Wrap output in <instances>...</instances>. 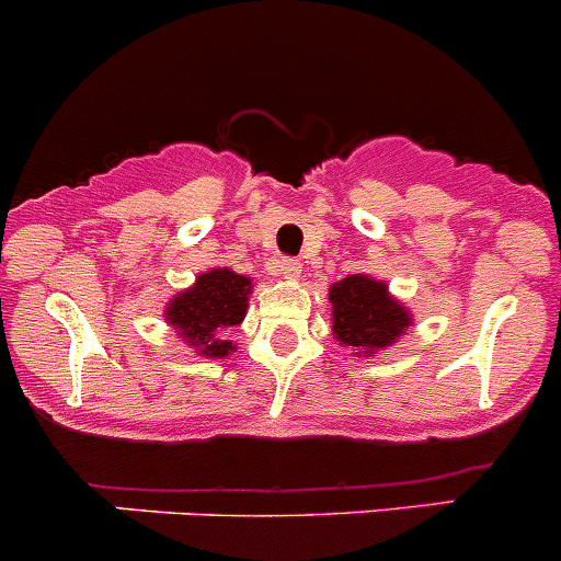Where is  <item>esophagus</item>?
<instances>
[{"label": "esophagus", "mask_w": 561, "mask_h": 561, "mask_svg": "<svg viewBox=\"0 0 561 561\" xmlns=\"http://www.w3.org/2000/svg\"><path fill=\"white\" fill-rule=\"evenodd\" d=\"M270 272L280 277H300L302 264L297 259H289V255H280V259H272Z\"/></svg>", "instance_id": "esophagus-1"}]
</instances>
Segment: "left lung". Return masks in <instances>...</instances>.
Segmentation results:
<instances>
[{"label":"left lung","instance_id":"1","mask_svg":"<svg viewBox=\"0 0 561 561\" xmlns=\"http://www.w3.org/2000/svg\"><path fill=\"white\" fill-rule=\"evenodd\" d=\"M333 333L350 350H380L393 344L410 324L408 311L388 297L386 284L350 275L330 289Z\"/></svg>","mask_w":561,"mask_h":561}]
</instances>
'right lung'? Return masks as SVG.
Wrapping results in <instances>:
<instances>
[{
	"label": "right lung",
	"instance_id": "right-lung-1",
	"mask_svg": "<svg viewBox=\"0 0 561 561\" xmlns=\"http://www.w3.org/2000/svg\"><path fill=\"white\" fill-rule=\"evenodd\" d=\"M250 277L231 270H211L197 284L168 306V322L204 355L226 357L233 352L231 341H222L228 328L242 322L248 311Z\"/></svg>",
	"mask_w": 561,
	"mask_h": 561
}]
</instances>
